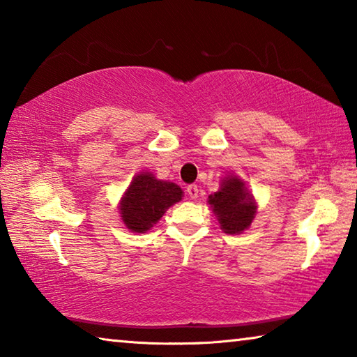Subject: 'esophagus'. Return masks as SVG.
<instances>
[{
	"mask_svg": "<svg viewBox=\"0 0 357 357\" xmlns=\"http://www.w3.org/2000/svg\"><path fill=\"white\" fill-rule=\"evenodd\" d=\"M185 192H187V195H189L192 200H195V198H198V187L195 185V184H190V185H187V189H185Z\"/></svg>",
	"mask_w": 357,
	"mask_h": 357,
	"instance_id": "34e87169",
	"label": "esophagus"
}]
</instances>
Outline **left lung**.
<instances>
[{
	"label": "left lung",
	"mask_w": 357,
	"mask_h": 357,
	"mask_svg": "<svg viewBox=\"0 0 357 357\" xmlns=\"http://www.w3.org/2000/svg\"><path fill=\"white\" fill-rule=\"evenodd\" d=\"M211 208L219 217L220 228L228 234H236L250 227L255 215L253 197L245 190L244 183L238 178H227L219 192L209 195Z\"/></svg>",
	"instance_id": "obj_1"
}]
</instances>
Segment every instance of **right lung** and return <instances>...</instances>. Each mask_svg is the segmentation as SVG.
Listing matches in <instances>:
<instances>
[{
    "label": "right lung",
    "mask_w": 357,
    "mask_h": 357,
    "mask_svg": "<svg viewBox=\"0 0 357 357\" xmlns=\"http://www.w3.org/2000/svg\"><path fill=\"white\" fill-rule=\"evenodd\" d=\"M181 197L183 190L179 185L155 179L151 173H142L132 181L121 202V217L132 231L144 233Z\"/></svg>",
    "instance_id": "add662e5"
}]
</instances>
